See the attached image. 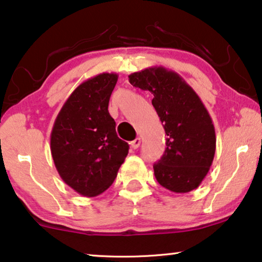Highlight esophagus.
Segmentation results:
<instances>
[{
	"label": "esophagus",
	"instance_id": "esophagus-1",
	"mask_svg": "<svg viewBox=\"0 0 262 262\" xmlns=\"http://www.w3.org/2000/svg\"><path fill=\"white\" fill-rule=\"evenodd\" d=\"M141 142H142L141 138L137 137V138L135 139V141L131 142V148H132V149H138L139 145H141Z\"/></svg>",
	"mask_w": 262,
	"mask_h": 262
}]
</instances>
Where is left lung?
<instances>
[{
	"label": "left lung",
	"instance_id": "8db88e82",
	"mask_svg": "<svg viewBox=\"0 0 262 262\" xmlns=\"http://www.w3.org/2000/svg\"><path fill=\"white\" fill-rule=\"evenodd\" d=\"M128 82L151 92V103L167 135L163 156L154 164L156 180L175 193L199 187L212 164L216 134L198 94L180 75L163 67L128 75Z\"/></svg>",
	"mask_w": 262,
	"mask_h": 262
}]
</instances>
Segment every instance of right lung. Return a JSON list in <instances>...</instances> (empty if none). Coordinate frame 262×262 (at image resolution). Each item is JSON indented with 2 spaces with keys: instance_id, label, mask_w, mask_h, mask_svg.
I'll return each instance as SVG.
<instances>
[{
  "instance_id": "obj_1",
  "label": "right lung",
  "mask_w": 262,
  "mask_h": 262,
  "mask_svg": "<svg viewBox=\"0 0 262 262\" xmlns=\"http://www.w3.org/2000/svg\"><path fill=\"white\" fill-rule=\"evenodd\" d=\"M118 81L114 73L88 78L71 93L53 124L51 155L59 177L83 196L105 192L116 179L128 144L116 132L108 112Z\"/></svg>"
}]
</instances>
